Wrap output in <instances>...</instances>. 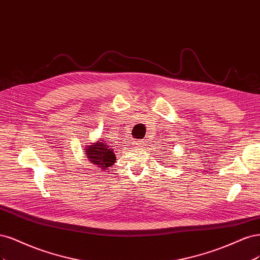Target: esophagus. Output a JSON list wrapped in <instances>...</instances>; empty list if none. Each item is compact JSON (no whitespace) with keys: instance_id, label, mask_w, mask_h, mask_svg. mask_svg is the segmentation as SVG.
Masks as SVG:
<instances>
[{"instance_id":"34e87169","label":"esophagus","mask_w":260,"mask_h":260,"mask_svg":"<svg viewBox=\"0 0 260 260\" xmlns=\"http://www.w3.org/2000/svg\"><path fill=\"white\" fill-rule=\"evenodd\" d=\"M133 145L135 146V147H142L145 144H144V142H142L141 140H135V141L133 142Z\"/></svg>"}]
</instances>
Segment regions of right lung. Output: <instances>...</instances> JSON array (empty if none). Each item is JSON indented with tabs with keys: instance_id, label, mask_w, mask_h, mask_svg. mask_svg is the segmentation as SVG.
Returning <instances> with one entry per match:
<instances>
[{
	"instance_id": "right-lung-1",
	"label": "right lung",
	"mask_w": 260,
	"mask_h": 260,
	"mask_svg": "<svg viewBox=\"0 0 260 260\" xmlns=\"http://www.w3.org/2000/svg\"><path fill=\"white\" fill-rule=\"evenodd\" d=\"M86 157L88 162L98 166V169L107 170L115 163L116 156L114 154V149L107 141L100 139L95 144H90L86 147Z\"/></svg>"
}]
</instances>
